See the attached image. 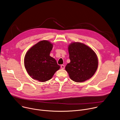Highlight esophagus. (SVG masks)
I'll use <instances>...</instances> for the list:
<instances>
[{
	"mask_svg": "<svg viewBox=\"0 0 120 120\" xmlns=\"http://www.w3.org/2000/svg\"><path fill=\"white\" fill-rule=\"evenodd\" d=\"M61 69H64V68H65V66H64V65H63V64H62V65H61Z\"/></svg>",
	"mask_w": 120,
	"mask_h": 120,
	"instance_id": "34e87169",
	"label": "esophagus"
}]
</instances>
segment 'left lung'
I'll list each match as a JSON object with an SVG mask.
<instances>
[{
    "label": "left lung",
    "instance_id": "left-lung-1",
    "mask_svg": "<svg viewBox=\"0 0 120 120\" xmlns=\"http://www.w3.org/2000/svg\"><path fill=\"white\" fill-rule=\"evenodd\" d=\"M68 51L70 63L67 64L65 69L71 79L80 82L91 78L98 65L95 53L90 47L79 42L70 44Z\"/></svg>",
    "mask_w": 120,
    "mask_h": 120
}]
</instances>
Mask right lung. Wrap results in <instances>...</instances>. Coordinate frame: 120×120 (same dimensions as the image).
<instances>
[{"label":"right lung","mask_w":120,"mask_h":120,"mask_svg":"<svg viewBox=\"0 0 120 120\" xmlns=\"http://www.w3.org/2000/svg\"><path fill=\"white\" fill-rule=\"evenodd\" d=\"M53 44L47 40L39 42L26 53L24 64L29 75L34 79L46 82L60 69L56 61L50 56Z\"/></svg>","instance_id":"add662e5"}]
</instances>
